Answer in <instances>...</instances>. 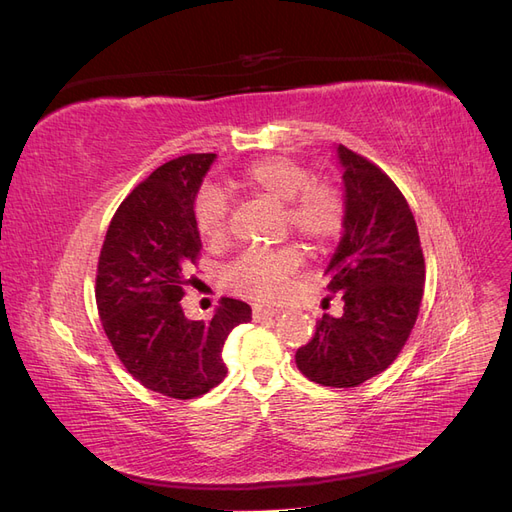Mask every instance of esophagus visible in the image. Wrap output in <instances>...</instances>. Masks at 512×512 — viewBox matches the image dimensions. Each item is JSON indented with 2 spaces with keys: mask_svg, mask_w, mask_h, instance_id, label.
<instances>
[{
  "mask_svg": "<svg viewBox=\"0 0 512 512\" xmlns=\"http://www.w3.org/2000/svg\"><path fill=\"white\" fill-rule=\"evenodd\" d=\"M282 312L280 309H273V307H262V305H256L254 307V318L256 320H265V318H277Z\"/></svg>",
  "mask_w": 512,
  "mask_h": 512,
  "instance_id": "34e87169",
  "label": "esophagus"
}]
</instances>
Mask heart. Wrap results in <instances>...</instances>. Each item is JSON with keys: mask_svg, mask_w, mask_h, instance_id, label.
Here are the masks:
<instances>
[{"mask_svg": "<svg viewBox=\"0 0 512 512\" xmlns=\"http://www.w3.org/2000/svg\"><path fill=\"white\" fill-rule=\"evenodd\" d=\"M241 183L252 192L284 205V218L299 237L324 243L333 239L344 224V200L329 183L312 181L309 170L284 156L260 158L247 164ZM230 205L226 194L205 185L194 198V224L200 237L220 243L228 235ZM301 254L297 247L282 250H247L228 267L230 286L256 301L277 297L288 275L297 271Z\"/></svg>", "mask_w": 512, "mask_h": 512, "instance_id": "heart-1", "label": "heart"}]
</instances>
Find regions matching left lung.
I'll return each mask as SVG.
<instances>
[{"label":"left lung","mask_w":512,"mask_h":512,"mask_svg":"<svg viewBox=\"0 0 512 512\" xmlns=\"http://www.w3.org/2000/svg\"><path fill=\"white\" fill-rule=\"evenodd\" d=\"M344 179L342 239L324 275L344 314H324L294 361L322 386L350 389L378 376L408 342L425 286L414 215L397 185L359 153L337 145Z\"/></svg>","instance_id":"1"}]
</instances>
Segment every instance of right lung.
<instances>
[{
	"label": "right lung",
	"instance_id": "right-lung-1",
	"mask_svg": "<svg viewBox=\"0 0 512 512\" xmlns=\"http://www.w3.org/2000/svg\"><path fill=\"white\" fill-rule=\"evenodd\" d=\"M215 153L170 160L119 205L100 252L96 303L119 361L145 389L194 399L226 378L228 333L252 320V307L222 299L209 322L183 314L185 271L203 250L194 198Z\"/></svg>",
	"mask_w": 512,
	"mask_h": 512
}]
</instances>
